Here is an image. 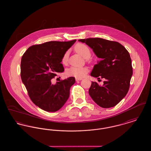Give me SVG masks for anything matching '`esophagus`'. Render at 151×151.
<instances>
[{
	"mask_svg": "<svg viewBox=\"0 0 151 151\" xmlns=\"http://www.w3.org/2000/svg\"><path fill=\"white\" fill-rule=\"evenodd\" d=\"M76 81H81V80H82V78H76Z\"/></svg>",
	"mask_w": 151,
	"mask_h": 151,
	"instance_id": "1",
	"label": "esophagus"
}]
</instances>
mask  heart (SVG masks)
Returning a JSON list of instances; mask_svg holds the SVG:
<instances>
[{
	"mask_svg": "<svg viewBox=\"0 0 151 151\" xmlns=\"http://www.w3.org/2000/svg\"><path fill=\"white\" fill-rule=\"evenodd\" d=\"M75 50L76 51L79 53L80 55L82 56L83 57L86 58H89L91 56V52L89 48L86 45L82 44V43H78L76 44L75 46ZM69 55V52L67 51L65 53V54L63 57V62L64 63H66ZM88 69L86 67L83 66H72L70 68L68 69L66 71V74L69 76H74L76 78H82L88 72Z\"/></svg>",
	"mask_w": 151,
	"mask_h": 151,
	"instance_id": "1",
	"label": "heart"
}]
</instances>
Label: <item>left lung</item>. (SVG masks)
I'll use <instances>...</instances> for the list:
<instances>
[{
	"mask_svg": "<svg viewBox=\"0 0 151 151\" xmlns=\"http://www.w3.org/2000/svg\"><path fill=\"white\" fill-rule=\"evenodd\" d=\"M91 48L97 57L90 76L104 78L103 85L92 82L88 94L93 100L103 108L116 106L126 95L132 76V61L127 49L122 44L101 38L81 39Z\"/></svg>",
	"mask_w": 151,
	"mask_h": 151,
	"instance_id": "1",
	"label": "left lung"
}]
</instances>
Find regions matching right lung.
I'll return each mask as SVG.
<instances>
[{
  "label": "right lung",
  "mask_w": 151,
  "mask_h": 151,
  "mask_svg": "<svg viewBox=\"0 0 151 151\" xmlns=\"http://www.w3.org/2000/svg\"><path fill=\"white\" fill-rule=\"evenodd\" d=\"M70 41H49L30 47L22 56L21 78L33 103L48 112L59 110L69 97L74 77L52 84L51 79L63 73L61 64L65 53L75 43Z\"/></svg>",
  "instance_id": "right-lung-1"
}]
</instances>
